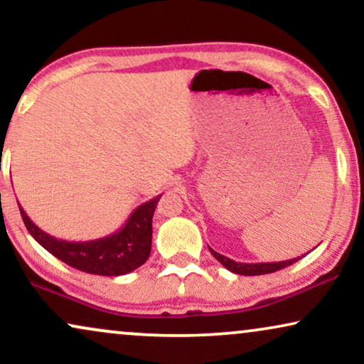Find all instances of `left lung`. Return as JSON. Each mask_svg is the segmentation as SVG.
Segmentation results:
<instances>
[{
  "label": "left lung",
  "instance_id": "8db88e82",
  "mask_svg": "<svg viewBox=\"0 0 364 364\" xmlns=\"http://www.w3.org/2000/svg\"><path fill=\"white\" fill-rule=\"evenodd\" d=\"M208 250H210L212 255L215 257L217 260L220 262L222 265L227 268V270H230L232 273H237V275H245V277L265 275V273L278 272V270H282V268L293 265V263L298 262L301 258V257H296V258H291V260L272 262V263H240V262L232 260V258H228V257L220 255V253H217L215 250H212L210 247H208Z\"/></svg>",
  "mask_w": 364,
  "mask_h": 364
}]
</instances>
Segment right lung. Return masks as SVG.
Here are the masks:
<instances>
[{
	"mask_svg": "<svg viewBox=\"0 0 364 364\" xmlns=\"http://www.w3.org/2000/svg\"><path fill=\"white\" fill-rule=\"evenodd\" d=\"M159 198L161 196L139 205L117 232L87 242L59 240L33 223L21 207L19 212L34 240L61 262L92 275L119 277L144 265L151 255L152 217Z\"/></svg>",
	"mask_w": 364,
	"mask_h": 364,
	"instance_id": "right-lung-1",
	"label": "right lung"
}]
</instances>
